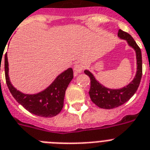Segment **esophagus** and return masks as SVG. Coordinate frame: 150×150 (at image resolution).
Returning a JSON list of instances; mask_svg holds the SVG:
<instances>
[{
  "label": "esophagus",
  "instance_id": "34e87169",
  "mask_svg": "<svg viewBox=\"0 0 150 150\" xmlns=\"http://www.w3.org/2000/svg\"><path fill=\"white\" fill-rule=\"evenodd\" d=\"M74 72L76 73V74H80V73L83 72V67L81 65V64H76L75 66H74Z\"/></svg>",
  "mask_w": 150,
  "mask_h": 150
}]
</instances>
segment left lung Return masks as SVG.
<instances>
[{
  "label": "left lung",
  "instance_id": "8db88e82",
  "mask_svg": "<svg viewBox=\"0 0 150 150\" xmlns=\"http://www.w3.org/2000/svg\"><path fill=\"white\" fill-rule=\"evenodd\" d=\"M118 37L125 40L129 47L133 48L137 57V72L133 80L127 86L120 89H110L106 87L96 80L95 76L90 70H85L84 73L90 78V89L89 91L92 102L102 109H113L121 106L135 94L140 83L143 64L140 48L128 33L119 30Z\"/></svg>",
  "mask_w": 150,
  "mask_h": 150
}]
</instances>
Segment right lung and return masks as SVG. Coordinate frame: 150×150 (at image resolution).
<instances>
[{"instance_id":"right-lung-1","label":"right lung","mask_w":150,"mask_h":150,"mask_svg":"<svg viewBox=\"0 0 150 150\" xmlns=\"http://www.w3.org/2000/svg\"><path fill=\"white\" fill-rule=\"evenodd\" d=\"M9 64L7 54L4 57V69L7 87L13 98L24 109L33 114L41 117H55L64 106L65 92L68 85L74 78L71 67L60 74L55 80L45 89L34 94L23 93L12 85L9 77Z\"/></svg>"}]
</instances>
